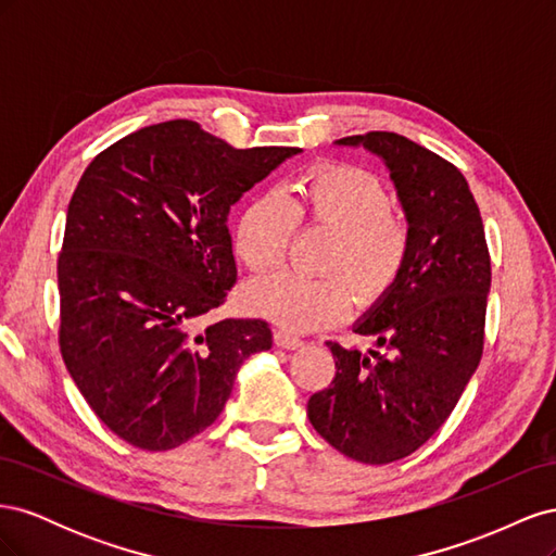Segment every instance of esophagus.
Segmentation results:
<instances>
[{
    "label": "esophagus",
    "instance_id": "1",
    "mask_svg": "<svg viewBox=\"0 0 556 556\" xmlns=\"http://www.w3.org/2000/svg\"><path fill=\"white\" fill-rule=\"evenodd\" d=\"M274 341H276L278 348H285V350H296V348L304 345V341H301L299 336L285 331V329H276L274 331Z\"/></svg>",
    "mask_w": 556,
    "mask_h": 556
}]
</instances>
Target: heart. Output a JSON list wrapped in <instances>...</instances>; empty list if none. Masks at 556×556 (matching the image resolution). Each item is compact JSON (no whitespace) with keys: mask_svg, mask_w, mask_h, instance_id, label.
I'll list each match as a JSON object with an SVG mask.
<instances>
[{"mask_svg":"<svg viewBox=\"0 0 556 556\" xmlns=\"http://www.w3.org/2000/svg\"><path fill=\"white\" fill-rule=\"evenodd\" d=\"M296 225L331 233L323 260V271L331 274L285 271L245 290L250 311L285 329L311 331L343 319L352 304L349 279L362 304H376L410 257L408 220L392 211L384 185L359 166H315L285 194L255 197L239 217L233 250L252 274H268L288 257Z\"/></svg>","mask_w":556,"mask_h":556,"instance_id":"heart-1","label":"heart"}]
</instances>
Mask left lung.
I'll return each instance as SVG.
<instances>
[{
	"mask_svg": "<svg viewBox=\"0 0 556 556\" xmlns=\"http://www.w3.org/2000/svg\"><path fill=\"white\" fill-rule=\"evenodd\" d=\"M378 155L410 225L413 243L394 288L357 323L368 352L327 343L336 376L308 399V419L345 457H408L457 406L482 357L492 262L480 208L457 166L394 131L336 141Z\"/></svg>",
	"mask_w": 556,
	"mask_h": 556,
	"instance_id": "obj_1",
	"label": "left lung"
}]
</instances>
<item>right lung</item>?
I'll use <instances>...</instances> for the list:
<instances>
[{
    "label": "right lung",
    "instance_id": "add662e5",
    "mask_svg": "<svg viewBox=\"0 0 556 556\" xmlns=\"http://www.w3.org/2000/svg\"><path fill=\"white\" fill-rule=\"evenodd\" d=\"M296 153L169 121L80 176L58 257L60 352L117 439L150 452L190 441L223 413L241 364L271 348L264 319L197 325L237 282L229 208Z\"/></svg>",
    "mask_w": 556,
    "mask_h": 556
}]
</instances>
